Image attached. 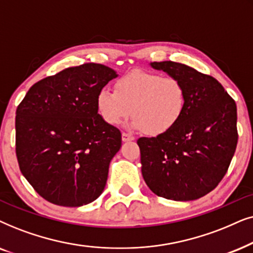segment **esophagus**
Returning <instances> with one entry per match:
<instances>
[{"instance_id": "1", "label": "esophagus", "mask_w": 253, "mask_h": 253, "mask_svg": "<svg viewBox=\"0 0 253 253\" xmlns=\"http://www.w3.org/2000/svg\"><path fill=\"white\" fill-rule=\"evenodd\" d=\"M121 139H123L124 142H128V141H133L135 137L133 135H130V134H127V133H123V135H121Z\"/></svg>"}]
</instances>
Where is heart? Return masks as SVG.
<instances>
[{"label": "heart", "instance_id": "b5f03b06", "mask_svg": "<svg viewBox=\"0 0 253 253\" xmlns=\"http://www.w3.org/2000/svg\"><path fill=\"white\" fill-rule=\"evenodd\" d=\"M99 116L117 126L130 114V128L161 135L173 128L186 107V90L178 79L132 70L116 82V91L103 87L96 97Z\"/></svg>", "mask_w": 253, "mask_h": 253}]
</instances>
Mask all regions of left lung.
<instances>
[{
  "instance_id": "obj_1",
  "label": "left lung",
  "mask_w": 253,
  "mask_h": 253,
  "mask_svg": "<svg viewBox=\"0 0 253 253\" xmlns=\"http://www.w3.org/2000/svg\"><path fill=\"white\" fill-rule=\"evenodd\" d=\"M150 66L183 83L186 107L169 132L137 140L143 179L158 197L199 199L217 186L236 150V103L217 80L186 65L162 61Z\"/></svg>"
}]
</instances>
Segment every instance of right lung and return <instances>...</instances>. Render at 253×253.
<instances>
[{
	"label": "right lung",
	"instance_id": "obj_1",
	"mask_svg": "<svg viewBox=\"0 0 253 253\" xmlns=\"http://www.w3.org/2000/svg\"><path fill=\"white\" fill-rule=\"evenodd\" d=\"M117 76L99 63L69 67L33 84L17 107L19 169L49 203L80 207L103 193L121 133L100 118L96 97Z\"/></svg>",
	"mask_w": 253,
	"mask_h": 253
}]
</instances>
